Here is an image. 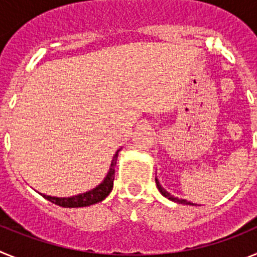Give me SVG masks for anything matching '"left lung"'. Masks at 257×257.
I'll use <instances>...</instances> for the list:
<instances>
[{
    "label": "left lung",
    "mask_w": 257,
    "mask_h": 257,
    "mask_svg": "<svg viewBox=\"0 0 257 257\" xmlns=\"http://www.w3.org/2000/svg\"><path fill=\"white\" fill-rule=\"evenodd\" d=\"M156 184H157V187H158V189H160V192L162 193V194L166 197V198L171 199V201H174V202H178V203H183V205H193V203H190V202L185 201V199H179L178 197L171 196V194H170L169 192H166V190L163 189L162 187H161V185H160V181L157 180V179H156Z\"/></svg>",
    "instance_id": "left-lung-1"
}]
</instances>
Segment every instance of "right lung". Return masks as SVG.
<instances>
[{"label":"right lung","mask_w":257,"mask_h":257,"mask_svg":"<svg viewBox=\"0 0 257 257\" xmlns=\"http://www.w3.org/2000/svg\"><path fill=\"white\" fill-rule=\"evenodd\" d=\"M115 161H117V153L113 157V162L110 165V170H109L106 178L104 179L103 183L100 185H97L95 189L90 190V192H86L83 194H78V196L70 197V198H58V197H50V196H44V198H46L47 201L55 203V205L61 206V207H86V206L94 205L97 202H101L106 196H108L110 190L113 188V181H114V165Z\"/></svg>","instance_id":"1"}]
</instances>
